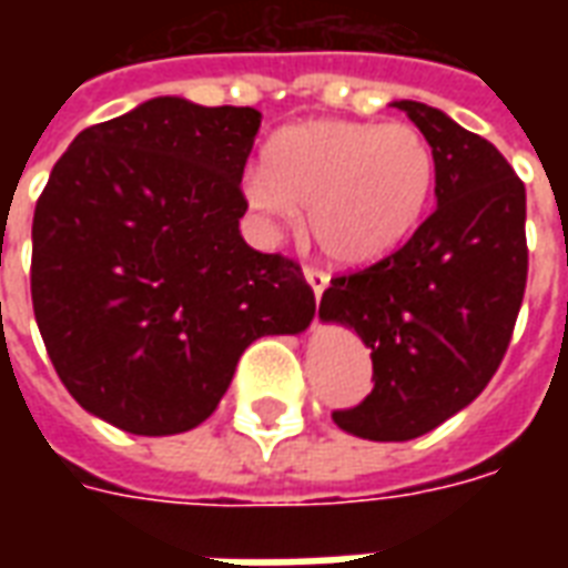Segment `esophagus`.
Instances as JSON below:
<instances>
[{"mask_svg":"<svg viewBox=\"0 0 568 568\" xmlns=\"http://www.w3.org/2000/svg\"><path fill=\"white\" fill-rule=\"evenodd\" d=\"M304 276H307V283H310V288H313L316 301H320L322 292L328 288V273L320 271V267H304Z\"/></svg>","mask_w":568,"mask_h":568,"instance_id":"34e87169","label":"esophagus"}]
</instances>
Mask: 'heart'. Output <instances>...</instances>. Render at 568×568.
Masks as SVG:
<instances>
[{
  "label": "heart",
  "mask_w": 568,
  "mask_h": 568,
  "mask_svg": "<svg viewBox=\"0 0 568 568\" xmlns=\"http://www.w3.org/2000/svg\"><path fill=\"white\" fill-rule=\"evenodd\" d=\"M435 173V151L410 124L322 118L273 133L264 170L246 175V200L273 222H295L307 206L316 246L341 264H365L417 231Z\"/></svg>",
  "instance_id": "1"
}]
</instances>
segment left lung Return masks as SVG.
Listing matches in <instances>:
<instances>
[{"mask_svg": "<svg viewBox=\"0 0 568 568\" xmlns=\"http://www.w3.org/2000/svg\"><path fill=\"white\" fill-rule=\"evenodd\" d=\"M435 151L438 206L405 246L334 276L325 322L365 341L374 389L334 410L368 440H410L471 405L505 358L524 304L526 187L501 151L414 100H398Z\"/></svg>", "mask_w": 568, "mask_h": 568, "instance_id": "obj_1", "label": "left lung"}]
</instances>
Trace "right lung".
I'll use <instances>...</instances> for the list:
<instances>
[{
	"instance_id": "1",
	"label": "right lung",
	"mask_w": 568,
	"mask_h": 568,
	"mask_svg": "<svg viewBox=\"0 0 568 568\" xmlns=\"http://www.w3.org/2000/svg\"><path fill=\"white\" fill-rule=\"evenodd\" d=\"M261 112L158 97L81 130L32 219V310L69 395L133 435L200 426L264 334L316 313L301 264L240 236Z\"/></svg>"
}]
</instances>
